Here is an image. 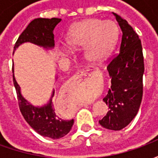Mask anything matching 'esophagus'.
<instances>
[{
	"label": "esophagus",
	"mask_w": 158,
	"mask_h": 158,
	"mask_svg": "<svg viewBox=\"0 0 158 158\" xmlns=\"http://www.w3.org/2000/svg\"><path fill=\"white\" fill-rule=\"evenodd\" d=\"M96 69H85V70H82V71H80L79 72L76 76H77V78L78 79H82L84 77H85V76L89 75L90 74V73H92L93 71H95Z\"/></svg>",
	"instance_id": "obj_1"
}]
</instances>
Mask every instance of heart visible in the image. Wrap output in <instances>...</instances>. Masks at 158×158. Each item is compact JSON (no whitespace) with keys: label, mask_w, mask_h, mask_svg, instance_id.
I'll return each instance as SVG.
<instances>
[{"label":"heart","mask_w":158,"mask_h":158,"mask_svg":"<svg viewBox=\"0 0 158 158\" xmlns=\"http://www.w3.org/2000/svg\"><path fill=\"white\" fill-rule=\"evenodd\" d=\"M118 35V27L114 22L90 19L73 26L66 35L65 41L70 50H78L86 45V58L90 62H100L113 52ZM68 52L66 48L61 50V54L63 56Z\"/></svg>","instance_id":"b5f03b06"}]
</instances>
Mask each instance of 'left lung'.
<instances>
[{
  "label": "left lung",
  "mask_w": 158,
  "mask_h": 158,
  "mask_svg": "<svg viewBox=\"0 0 158 158\" xmlns=\"http://www.w3.org/2000/svg\"><path fill=\"white\" fill-rule=\"evenodd\" d=\"M122 30L120 53L107 66L111 87L104 98L109 111L99 123L110 130H121L139 111L143 94L144 58L138 35L128 22L113 12Z\"/></svg>",
  "instance_id": "8db88e82"
}]
</instances>
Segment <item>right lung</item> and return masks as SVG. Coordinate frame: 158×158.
I'll list each match as a JSON object with an SVG mask.
<instances>
[{
  "label": "right lung",
  "mask_w": 158,
  "mask_h": 158,
  "mask_svg": "<svg viewBox=\"0 0 158 158\" xmlns=\"http://www.w3.org/2000/svg\"><path fill=\"white\" fill-rule=\"evenodd\" d=\"M61 21L62 19L56 18L34 19L19 37L14 45L13 53L20 45L28 42L45 49V51L52 50L55 45L53 30ZM12 73L19 108L29 125L40 135L54 139H60L68 135L73 125V119L64 120L56 114L52 102V97L55 94L54 89L47 102L42 106H35L22 95L21 88L16 81L13 67ZM55 79H57V76Z\"/></svg>",
  "instance_id": "obj_1"
}]
</instances>
